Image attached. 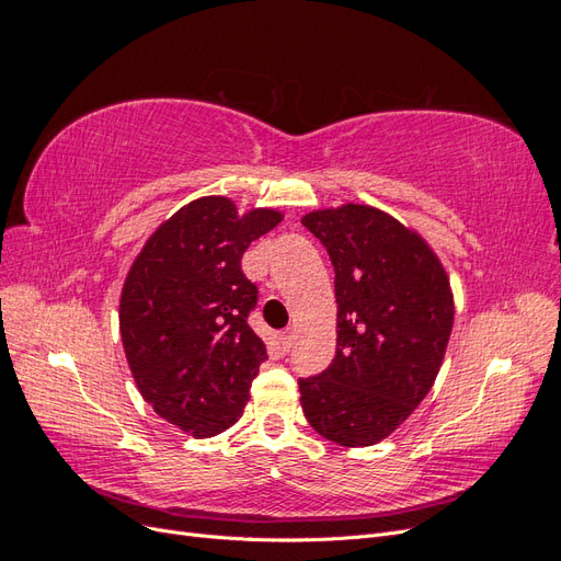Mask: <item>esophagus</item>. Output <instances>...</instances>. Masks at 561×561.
I'll return each mask as SVG.
<instances>
[{
    "instance_id": "34e87169",
    "label": "esophagus",
    "mask_w": 561,
    "mask_h": 561,
    "mask_svg": "<svg viewBox=\"0 0 561 561\" xmlns=\"http://www.w3.org/2000/svg\"><path fill=\"white\" fill-rule=\"evenodd\" d=\"M280 346H283L285 353L293 351V346H295V334H293V330L280 332Z\"/></svg>"
}]
</instances>
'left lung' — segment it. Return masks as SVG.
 Instances as JSON below:
<instances>
[{"instance_id":"obj_1","label":"left lung","mask_w":561,"mask_h":561,"mask_svg":"<svg viewBox=\"0 0 561 561\" xmlns=\"http://www.w3.org/2000/svg\"><path fill=\"white\" fill-rule=\"evenodd\" d=\"M334 266L336 355L299 379L311 428L342 447H369L410 416L443 365L454 297L419 233L371 206L301 217Z\"/></svg>"}]
</instances>
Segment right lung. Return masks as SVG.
<instances>
[{"label":"right lung","mask_w":561,"mask_h":561,"mask_svg":"<svg viewBox=\"0 0 561 561\" xmlns=\"http://www.w3.org/2000/svg\"><path fill=\"white\" fill-rule=\"evenodd\" d=\"M280 219L268 208L239 215L225 196L196 198L149 236L126 276L118 328L133 379L161 419L194 437L241 419L266 360L248 325L257 285L241 257Z\"/></svg>","instance_id":"right-lung-1"}]
</instances>
